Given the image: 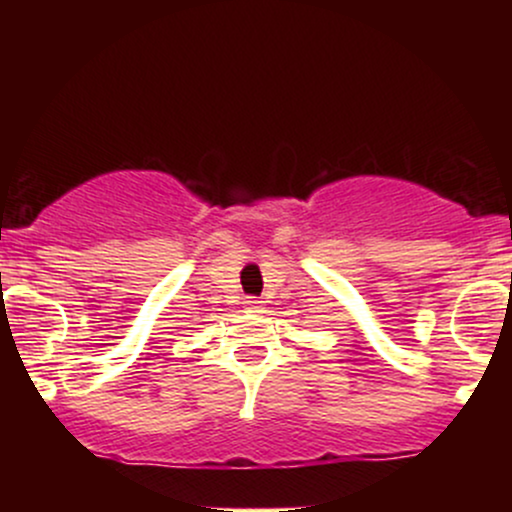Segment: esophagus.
I'll return each instance as SVG.
<instances>
[{"label":"esophagus","instance_id":"esophagus-1","mask_svg":"<svg viewBox=\"0 0 512 512\" xmlns=\"http://www.w3.org/2000/svg\"><path fill=\"white\" fill-rule=\"evenodd\" d=\"M245 310H248V313H260L262 301H257V298H248V301H245Z\"/></svg>","mask_w":512,"mask_h":512}]
</instances>
